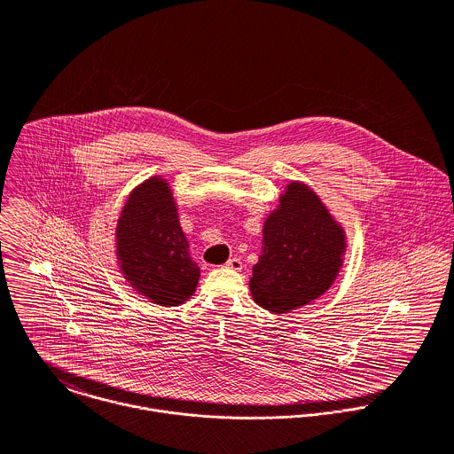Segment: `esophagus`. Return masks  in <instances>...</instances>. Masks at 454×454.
Listing matches in <instances>:
<instances>
[{"label":"esophagus","mask_w":454,"mask_h":454,"mask_svg":"<svg viewBox=\"0 0 454 454\" xmlns=\"http://www.w3.org/2000/svg\"><path fill=\"white\" fill-rule=\"evenodd\" d=\"M225 267H229L232 270H241L243 269V260L232 257V259H229V262L225 263Z\"/></svg>","instance_id":"obj_1"}]
</instances>
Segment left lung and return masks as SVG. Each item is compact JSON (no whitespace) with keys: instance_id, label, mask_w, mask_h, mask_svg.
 <instances>
[{"instance_id":"8db88e82","label":"left lung","mask_w":454,"mask_h":454,"mask_svg":"<svg viewBox=\"0 0 454 454\" xmlns=\"http://www.w3.org/2000/svg\"><path fill=\"white\" fill-rule=\"evenodd\" d=\"M262 254L250 290L263 309L281 315L322 297L342 267L344 229L317 192L290 182L262 229Z\"/></svg>"}]
</instances>
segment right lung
Instances as JSON below:
<instances>
[{"label":"right lung","mask_w":454,"mask_h":454,"mask_svg":"<svg viewBox=\"0 0 454 454\" xmlns=\"http://www.w3.org/2000/svg\"><path fill=\"white\" fill-rule=\"evenodd\" d=\"M115 238L121 272L137 294L166 308L194 295L200 270L164 178L152 176L130 192Z\"/></svg>","instance_id":"right-lung-1"}]
</instances>
